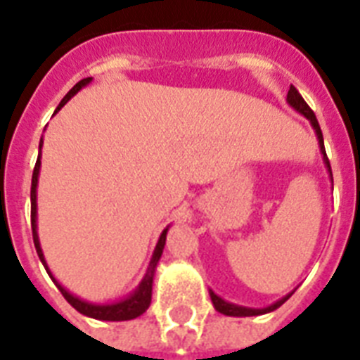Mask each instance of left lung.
<instances>
[{"label":"left lung","instance_id":"8db88e82","mask_svg":"<svg viewBox=\"0 0 360 360\" xmlns=\"http://www.w3.org/2000/svg\"><path fill=\"white\" fill-rule=\"evenodd\" d=\"M286 101H288V105H290L292 109H296L297 112L303 114V116L311 122L312 129H314V133H316L318 136V144H320V151H322L323 155V162H326V168L327 172H329V177H331L333 181L331 165H329V159H327V155H326V148H323V134H322V129H320V124H318L316 116H314V112L311 110V107L305 103V99H303L302 94L297 92L296 86H292V84H290V90H288V94H286ZM209 294L216 311L221 312V314H226V316H259V314H266V312H271V311H276V309H279V307H281L283 303H285L292 294H294V292H290L288 296L281 297L279 302H276L270 307H266V309H248V307L235 305V303H229L226 302V300H221V297L216 296L212 290H209Z\"/></svg>","mask_w":360,"mask_h":360}]
</instances>
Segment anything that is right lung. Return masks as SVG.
I'll return each mask as SVG.
<instances>
[{
    "mask_svg": "<svg viewBox=\"0 0 360 360\" xmlns=\"http://www.w3.org/2000/svg\"><path fill=\"white\" fill-rule=\"evenodd\" d=\"M92 81V77L81 79L77 84H75L74 89L70 90L68 94L64 96L63 101L58 103L57 110H60V107L66 105V101H70L72 96H75L79 90L86 86V84ZM55 110V112H57ZM40 150H42V139H40V146H38ZM38 174H40V155H38L37 165H34L33 170V179H31V229H33V240H34V248H37V253L40 257V261H42L44 268L49 274V277L53 279V283L57 285V288L60 290V294L64 296V300L70 303V305L74 307L75 311H79L84 316L96 318V320H105V322H124V320H133V318L140 316V314H144L148 311V307L151 303V286H153V276H155V268H157V262H159L160 255H162V250H165L166 244V233H168V227L162 231V235H160L159 242H157V246H155L153 257H151L150 266H148V271H146L144 279L140 281L139 288L131 294L129 297H125L122 302L118 303H109V305H96V303H89L83 302V300H79L77 296L74 294H70L66 288H64L60 283L51 276V271H49L48 264H46V259H44L42 248H40V240H38V233H37V185H38Z\"/></svg>",
    "mask_w": 360,
    "mask_h": 360,
    "instance_id": "obj_1",
    "label": "right lung"
}]
</instances>
